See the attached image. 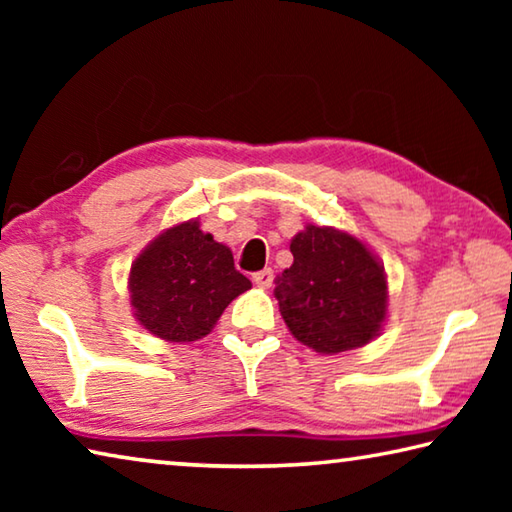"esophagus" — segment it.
Wrapping results in <instances>:
<instances>
[{
    "label": "esophagus",
    "instance_id": "esophagus-1",
    "mask_svg": "<svg viewBox=\"0 0 512 512\" xmlns=\"http://www.w3.org/2000/svg\"><path fill=\"white\" fill-rule=\"evenodd\" d=\"M273 268H264V271H259V273H255L253 275V282L257 284V287H262V289H268L273 284Z\"/></svg>",
    "mask_w": 512,
    "mask_h": 512
}]
</instances>
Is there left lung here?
<instances>
[{
    "instance_id": "obj_1",
    "label": "left lung",
    "mask_w": 512,
    "mask_h": 512,
    "mask_svg": "<svg viewBox=\"0 0 512 512\" xmlns=\"http://www.w3.org/2000/svg\"><path fill=\"white\" fill-rule=\"evenodd\" d=\"M293 264L275 282L280 314L300 343L323 354L361 348L386 318L384 266L357 237L307 225L291 239Z\"/></svg>"
}]
</instances>
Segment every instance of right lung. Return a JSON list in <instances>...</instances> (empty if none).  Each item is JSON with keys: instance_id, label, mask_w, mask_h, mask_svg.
<instances>
[{"instance_id": "right-lung-1", "label": "right lung", "mask_w": 512, "mask_h": 512, "mask_svg": "<svg viewBox=\"0 0 512 512\" xmlns=\"http://www.w3.org/2000/svg\"><path fill=\"white\" fill-rule=\"evenodd\" d=\"M250 287L230 248L203 232L198 221L155 237L128 277L135 318L153 336L173 343L210 334L223 309Z\"/></svg>"}]
</instances>
